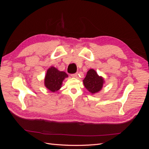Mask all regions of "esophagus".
Returning <instances> with one entry per match:
<instances>
[{"label":"esophagus","mask_w":149,"mask_h":149,"mask_svg":"<svg viewBox=\"0 0 149 149\" xmlns=\"http://www.w3.org/2000/svg\"><path fill=\"white\" fill-rule=\"evenodd\" d=\"M71 76H72V77H73V78H77L78 77V73H74V74H72Z\"/></svg>","instance_id":"esophagus-1"}]
</instances>
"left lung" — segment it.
I'll return each instance as SVG.
<instances>
[{
    "label": "left lung",
    "instance_id": "left-lung-1",
    "mask_svg": "<svg viewBox=\"0 0 149 149\" xmlns=\"http://www.w3.org/2000/svg\"><path fill=\"white\" fill-rule=\"evenodd\" d=\"M104 83V78L102 76H99L96 71L93 69H90L87 72V74L83 79V84L85 88L92 94L100 91Z\"/></svg>",
    "mask_w": 149,
    "mask_h": 149
}]
</instances>
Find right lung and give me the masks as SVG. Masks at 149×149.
Segmentation results:
<instances>
[{
  "instance_id": "obj_1",
  "label": "right lung",
  "mask_w": 149,
  "mask_h": 149,
  "mask_svg": "<svg viewBox=\"0 0 149 149\" xmlns=\"http://www.w3.org/2000/svg\"><path fill=\"white\" fill-rule=\"evenodd\" d=\"M68 76L64 71H60L56 68L51 66L47 71L45 78V86L52 92L59 90L62 85L63 81Z\"/></svg>"
}]
</instances>
